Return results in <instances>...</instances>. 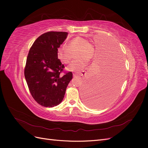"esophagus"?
I'll use <instances>...</instances> for the list:
<instances>
[{"instance_id":"obj_1","label":"esophagus","mask_w":148,"mask_h":148,"mask_svg":"<svg viewBox=\"0 0 148 148\" xmlns=\"http://www.w3.org/2000/svg\"><path fill=\"white\" fill-rule=\"evenodd\" d=\"M84 75V73H80V74H73V77L75 78H77V77H82L83 78V76Z\"/></svg>"}]
</instances>
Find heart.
Listing matches in <instances>:
<instances>
[{
  "label": "heart",
  "instance_id": "b5f03b06",
  "mask_svg": "<svg viewBox=\"0 0 148 148\" xmlns=\"http://www.w3.org/2000/svg\"><path fill=\"white\" fill-rule=\"evenodd\" d=\"M78 55L79 60L73 61L69 65L68 69L73 72H79L88 64V60L92 59L95 56L93 46L88 40L82 36L73 38L69 43V46H63L58 49L57 54L59 59L65 64H68L72 59V51L79 50Z\"/></svg>",
  "mask_w": 148,
  "mask_h": 148
}]
</instances>
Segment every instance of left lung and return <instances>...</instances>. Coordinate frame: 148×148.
Returning a JSON list of instances; mask_svg holds the SVG:
<instances>
[{"label": "left lung", "mask_w": 148, "mask_h": 148, "mask_svg": "<svg viewBox=\"0 0 148 148\" xmlns=\"http://www.w3.org/2000/svg\"><path fill=\"white\" fill-rule=\"evenodd\" d=\"M106 56L94 71L83 90L85 104L92 108H102L117 96L124 79L123 59L117 44L106 43Z\"/></svg>", "instance_id": "obj_1"}]
</instances>
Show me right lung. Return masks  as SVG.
<instances>
[{"label":"right lung","instance_id":"add662e5","mask_svg":"<svg viewBox=\"0 0 148 148\" xmlns=\"http://www.w3.org/2000/svg\"><path fill=\"white\" fill-rule=\"evenodd\" d=\"M68 33L49 31L38 37L26 59L25 77L29 90L39 104L46 107L59 105L63 100L72 73L64 72L58 59V48Z\"/></svg>","mask_w":148,"mask_h":148}]
</instances>
